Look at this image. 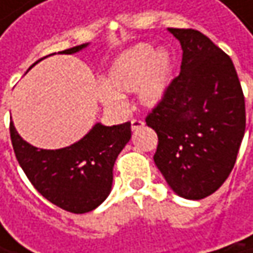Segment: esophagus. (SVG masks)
<instances>
[{"instance_id":"esophagus-1","label":"esophagus","mask_w":253,"mask_h":253,"mask_svg":"<svg viewBox=\"0 0 253 253\" xmlns=\"http://www.w3.org/2000/svg\"><path fill=\"white\" fill-rule=\"evenodd\" d=\"M143 120L142 119H131V128L133 130H137V128H140V127H143Z\"/></svg>"}]
</instances>
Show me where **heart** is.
Segmentation results:
<instances>
[{
    "label": "heart",
    "mask_w": 253,
    "mask_h": 253,
    "mask_svg": "<svg viewBox=\"0 0 253 253\" xmlns=\"http://www.w3.org/2000/svg\"><path fill=\"white\" fill-rule=\"evenodd\" d=\"M173 70L167 52H160L149 43H140L122 54L113 64L107 84L101 89V98L107 105H119L122 92H134L139 87V102L155 107L164 96Z\"/></svg>",
    "instance_id": "b5f03b06"
}]
</instances>
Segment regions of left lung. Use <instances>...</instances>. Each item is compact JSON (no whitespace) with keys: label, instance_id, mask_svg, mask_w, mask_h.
Here are the masks:
<instances>
[{"label":"left lung","instance_id":"8db88e82","mask_svg":"<svg viewBox=\"0 0 253 253\" xmlns=\"http://www.w3.org/2000/svg\"><path fill=\"white\" fill-rule=\"evenodd\" d=\"M169 30L180 41V75L145 122L158 136L154 161L186 199L212 195L230 176L245 134V96L231 58L195 29Z\"/></svg>","mask_w":253,"mask_h":253}]
</instances>
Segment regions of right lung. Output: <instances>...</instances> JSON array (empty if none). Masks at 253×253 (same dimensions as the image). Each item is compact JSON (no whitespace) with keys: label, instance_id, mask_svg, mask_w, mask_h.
<instances>
[{"label":"right lung","instance_id":"1","mask_svg":"<svg viewBox=\"0 0 253 253\" xmlns=\"http://www.w3.org/2000/svg\"><path fill=\"white\" fill-rule=\"evenodd\" d=\"M84 46L77 45L61 54H75ZM130 136V122L113 127L96 125L72 146L51 151L29 145L10 123L13 149L29 181L51 204L73 214L89 212L105 201L114 163Z\"/></svg>","mask_w":253,"mask_h":253}]
</instances>
